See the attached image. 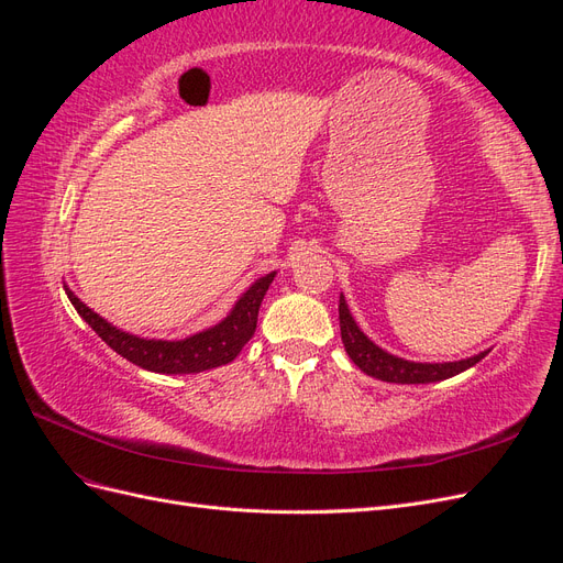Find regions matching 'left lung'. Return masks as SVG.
I'll return each instance as SVG.
<instances>
[{
    "label": "left lung",
    "mask_w": 563,
    "mask_h": 563,
    "mask_svg": "<svg viewBox=\"0 0 563 563\" xmlns=\"http://www.w3.org/2000/svg\"><path fill=\"white\" fill-rule=\"evenodd\" d=\"M340 314V335H343V345L350 354V360L360 366L366 376H373L385 383H401V385H418V383H437L457 376V373L467 371L470 366L479 364L488 352L474 354L470 360L463 362H449V364H418V362H406L401 356L389 354L380 350L376 343L360 331L356 321L352 319L345 298L340 296L338 305Z\"/></svg>",
    "instance_id": "left-lung-1"
}]
</instances>
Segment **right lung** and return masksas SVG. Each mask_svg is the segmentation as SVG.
I'll list each match as a JSON object with an SVG mask.
<instances>
[{
  "mask_svg": "<svg viewBox=\"0 0 563 563\" xmlns=\"http://www.w3.org/2000/svg\"><path fill=\"white\" fill-rule=\"evenodd\" d=\"M272 279H275V272H269V275L255 282L249 291L236 300L232 312L223 321L216 323L213 329H207L185 340L135 338L126 331H119L103 317H98L93 310H89L70 288H65V294L75 305L79 317L106 340V345H110L117 354H122L131 364L155 373H199L230 364L234 356L242 352V347L255 333L261 302Z\"/></svg>",
  "mask_w": 563,
  "mask_h": 563,
  "instance_id": "1",
  "label": "right lung"
}]
</instances>
